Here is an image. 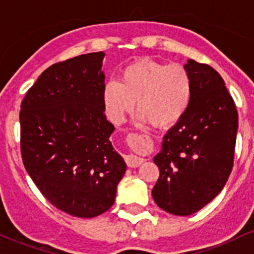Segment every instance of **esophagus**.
Wrapping results in <instances>:
<instances>
[{
	"instance_id": "esophagus-1",
	"label": "esophagus",
	"mask_w": 254,
	"mask_h": 254,
	"mask_svg": "<svg viewBox=\"0 0 254 254\" xmlns=\"http://www.w3.org/2000/svg\"><path fill=\"white\" fill-rule=\"evenodd\" d=\"M125 161H127V165L129 166V167H138V166L144 161V159L133 155V154H130V155L125 156Z\"/></svg>"
}]
</instances>
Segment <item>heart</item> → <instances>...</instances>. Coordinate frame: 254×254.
I'll list each match as a JSON object with an SVG mask.
<instances>
[{
	"instance_id": "heart-1",
	"label": "heart",
	"mask_w": 254,
	"mask_h": 254,
	"mask_svg": "<svg viewBox=\"0 0 254 254\" xmlns=\"http://www.w3.org/2000/svg\"><path fill=\"white\" fill-rule=\"evenodd\" d=\"M192 98V81L179 63L165 64L142 58L122 70L119 81H109L103 89L107 116L121 123L135 106L143 121L154 127H173L184 117Z\"/></svg>"
}]
</instances>
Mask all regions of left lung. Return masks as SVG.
<instances>
[{"label":"left lung","instance_id":"8db88e82","mask_svg":"<svg viewBox=\"0 0 254 254\" xmlns=\"http://www.w3.org/2000/svg\"><path fill=\"white\" fill-rule=\"evenodd\" d=\"M190 106L167 131L154 157L160 170L151 194L162 210L189 216L226 185L234 162L238 111L223 78L208 64L189 60Z\"/></svg>","mask_w":254,"mask_h":254}]
</instances>
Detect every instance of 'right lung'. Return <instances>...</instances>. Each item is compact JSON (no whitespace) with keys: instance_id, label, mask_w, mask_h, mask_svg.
<instances>
[{"instance_id":"obj_1","label":"right lung","mask_w":254,"mask_h":254,"mask_svg":"<svg viewBox=\"0 0 254 254\" xmlns=\"http://www.w3.org/2000/svg\"><path fill=\"white\" fill-rule=\"evenodd\" d=\"M104 57L93 52L52 64L26 93L20 111L26 171L52 205L75 217L109 210L127 171L104 113Z\"/></svg>"}]
</instances>
